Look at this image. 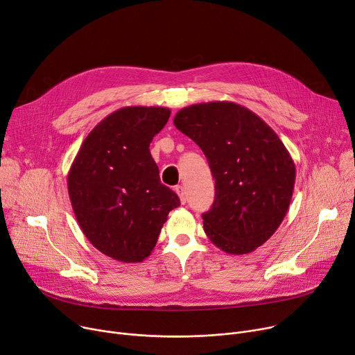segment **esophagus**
<instances>
[{
	"label": "esophagus",
	"mask_w": 355,
	"mask_h": 355,
	"mask_svg": "<svg viewBox=\"0 0 355 355\" xmlns=\"http://www.w3.org/2000/svg\"><path fill=\"white\" fill-rule=\"evenodd\" d=\"M176 193H178V196L180 198L182 205H184L186 200H187V196H186V192H184V187H183V186H178V187H176Z\"/></svg>",
	"instance_id": "34e87169"
}]
</instances>
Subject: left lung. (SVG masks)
Listing matches in <instances>:
<instances>
[{"label": "left lung", "mask_w": 355, "mask_h": 355, "mask_svg": "<svg viewBox=\"0 0 355 355\" xmlns=\"http://www.w3.org/2000/svg\"><path fill=\"white\" fill-rule=\"evenodd\" d=\"M175 126L207 157L214 202L202 214L214 246L246 254L266 243L282 225L294 183V162L272 130L250 109L217 101L186 106Z\"/></svg>", "instance_id": "left-lung-1"}]
</instances>
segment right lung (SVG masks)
Wrapping results in <instances>:
<instances>
[{
  "label": "right lung",
  "instance_id": "right-lung-1",
  "mask_svg": "<svg viewBox=\"0 0 355 355\" xmlns=\"http://www.w3.org/2000/svg\"><path fill=\"white\" fill-rule=\"evenodd\" d=\"M171 109L125 106L103 118L80 145L68 173V193L80 230L101 253L141 263L163 223L180 206L162 184L149 145Z\"/></svg>",
  "mask_w": 355,
  "mask_h": 355
}]
</instances>
